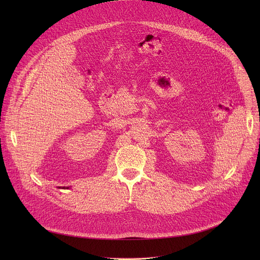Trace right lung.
<instances>
[{"mask_svg":"<svg viewBox=\"0 0 260 260\" xmlns=\"http://www.w3.org/2000/svg\"><path fill=\"white\" fill-rule=\"evenodd\" d=\"M58 188H62V189H68L69 187H58Z\"/></svg>","mask_w":260,"mask_h":260,"instance_id":"1","label":"right lung"}]
</instances>
